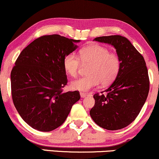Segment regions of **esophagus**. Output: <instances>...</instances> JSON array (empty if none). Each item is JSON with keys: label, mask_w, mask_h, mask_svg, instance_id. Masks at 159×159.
I'll use <instances>...</instances> for the list:
<instances>
[{"label": "esophagus", "mask_w": 159, "mask_h": 159, "mask_svg": "<svg viewBox=\"0 0 159 159\" xmlns=\"http://www.w3.org/2000/svg\"><path fill=\"white\" fill-rule=\"evenodd\" d=\"M80 95H81V98H84V97H86V96H89V94L84 93H80Z\"/></svg>", "instance_id": "esophagus-1"}]
</instances>
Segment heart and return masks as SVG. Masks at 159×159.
I'll return each mask as SVG.
<instances>
[{
  "instance_id": "heart-1",
  "label": "heart",
  "mask_w": 159,
  "mask_h": 159,
  "mask_svg": "<svg viewBox=\"0 0 159 159\" xmlns=\"http://www.w3.org/2000/svg\"><path fill=\"white\" fill-rule=\"evenodd\" d=\"M81 62L82 64H90L87 70L88 75L73 81L70 86L73 90L82 92L90 90L100 83L104 86L110 84L117 77L121 68V60L117 54L96 44L81 48L79 57L74 53L67 54L63 59L65 72L71 77H76Z\"/></svg>"
}]
</instances>
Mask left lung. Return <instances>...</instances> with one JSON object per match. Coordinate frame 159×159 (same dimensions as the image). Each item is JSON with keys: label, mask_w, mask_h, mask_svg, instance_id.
Masks as SVG:
<instances>
[{"label": "left lung", "mask_w": 159, "mask_h": 159, "mask_svg": "<svg viewBox=\"0 0 159 159\" xmlns=\"http://www.w3.org/2000/svg\"><path fill=\"white\" fill-rule=\"evenodd\" d=\"M94 40L116 48L121 68L115 81L105 90V95L104 91L94 94L95 105L90 111V116L103 129H123L136 119L148 96L149 79L146 62L124 36H99Z\"/></svg>", "instance_id": "obj_1"}]
</instances>
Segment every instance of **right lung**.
<instances>
[{
    "instance_id": "right-lung-1",
    "label": "right lung",
    "mask_w": 159,
    "mask_h": 159,
    "mask_svg": "<svg viewBox=\"0 0 159 159\" xmlns=\"http://www.w3.org/2000/svg\"><path fill=\"white\" fill-rule=\"evenodd\" d=\"M78 42L58 34L42 36L18 57L11 71L12 101L33 129L50 132L61 126L81 98L77 90L63 92L68 82L63 59Z\"/></svg>"
}]
</instances>
